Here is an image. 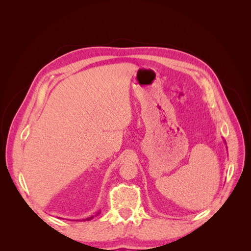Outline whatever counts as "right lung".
I'll use <instances>...</instances> for the list:
<instances>
[{
    "instance_id": "obj_1",
    "label": "right lung",
    "mask_w": 251,
    "mask_h": 251,
    "mask_svg": "<svg viewBox=\"0 0 251 251\" xmlns=\"http://www.w3.org/2000/svg\"><path fill=\"white\" fill-rule=\"evenodd\" d=\"M100 214V212H97V215ZM94 218V216H91V217H89V218H87V219H83V221H90L91 219H93Z\"/></svg>"
}]
</instances>
